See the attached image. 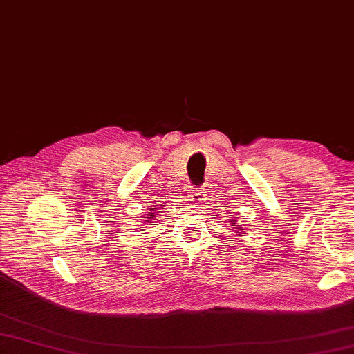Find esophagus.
Instances as JSON below:
<instances>
[{"label": "esophagus", "mask_w": 354, "mask_h": 354, "mask_svg": "<svg viewBox=\"0 0 354 354\" xmlns=\"http://www.w3.org/2000/svg\"><path fill=\"white\" fill-rule=\"evenodd\" d=\"M189 198H190V201H192V204H204L207 194H205V190H202V189H193V190L190 192V194H189Z\"/></svg>", "instance_id": "34e87169"}]
</instances>
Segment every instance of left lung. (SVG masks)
<instances>
[{
    "label": "left lung",
    "instance_id": "8db88e82",
    "mask_svg": "<svg viewBox=\"0 0 354 354\" xmlns=\"http://www.w3.org/2000/svg\"><path fill=\"white\" fill-rule=\"evenodd\" d=\"M231 222V227H237L236 228V232H237V236H242V234H246V232L243 231V228L240 227V225H236L237 223V219H234V217H232V219L230 221Z\"/></svg>",
    "mask_w": 354,
    "mask_h": 354
}]
</instances>
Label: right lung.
Wrapping results in <instances>:
<instances>
[{
	"label": "right lung",
	"instance_id": "1",
	"mask_svg": "<svg viewBox=\"0 0 354 354\" xmlns=\"http://www.w3.org/2000/svg\"><path fill=\"white\" fill-rule=\"evenodd\" d=\"M155 205H153V208H150L149 209V213L147 214H145V223H153L156 219H158V216L155 214Z\"/></svg>",
	"mask_w": 354,
	"mask_h": 354
}]
</instances>
